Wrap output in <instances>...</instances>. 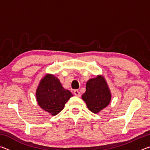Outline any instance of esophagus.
<instances>
[{
  "instance_id": "esophagus-1",
  "label": "esophagus",
  "mask_w": 150,
  "mask_h": 150,
  "mask_svg": "<svg viewBox=\"0 0 150 150\" xmlns=\"http://www.w3.org/2000/svg\"><path fill=\"white\" fill-rule=\"evenodd\" d=\"M73 93H74V95L75 96H81V93L78 90H74V91H73Z\"/></svg>"
}]
</instances>
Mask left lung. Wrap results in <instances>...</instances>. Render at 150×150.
<instances>
[{
  "label": "left lung",
  "mask_w": 150,
  "mask_h": 150,
  "mask_svg": "<svg viewBox=\"0 0 150 150\" xmlns=\"http://www.w3.org/2000/svg\"><path fill=\"white\" fill-rule=\"evenodd\" d=\"M111 92L104 76L98 75L86 83V91L83 94L88 110L97 114L107 106L111 100Z\"/></svg>",
  "instance_id": "left-lung-1"
}]
</instances>
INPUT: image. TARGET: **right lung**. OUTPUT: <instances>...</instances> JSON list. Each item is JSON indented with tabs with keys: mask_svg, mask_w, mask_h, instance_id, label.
I'll use <instances>...</instances> for the list:
<instances>
[{
	"mask_svg": "<svg viewBox=\"0 0 150 150\" xmlns=\"http://www.w3.org/2000/svg\"><path fill=\"white\" fill-rule=\"evenodd\" d=\"M71 96L72 93L63 87L59 79L49 73L40 80L35 91V97L40 108L52 116L59 113Z\"/></svg>",
	"mask_w": 150,
	"mask_h": 150,
	"instance_id": "right-lung-1",
	"label": "right lung"
}]
</instances>
